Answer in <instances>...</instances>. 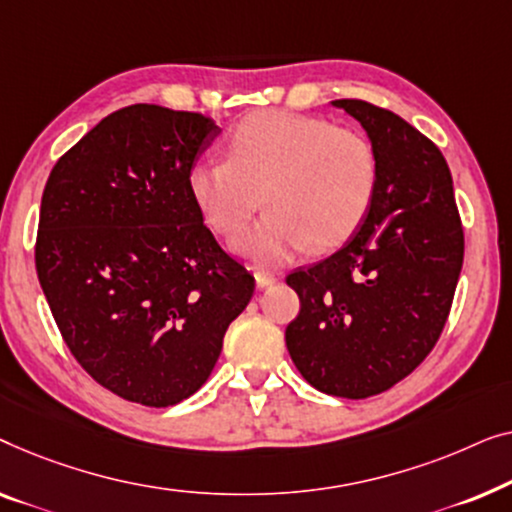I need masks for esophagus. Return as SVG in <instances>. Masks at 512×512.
<instances>
[{"label": "esophagus", "instance_id": "esophagus-1", "mask_svg": "<svg viewBox=\"0 0 512 512\" xmlns=\"http://www.w3.org/2000/svg\"><path fill=\"white\" fill-rule=\"evenodd\" d=\"M276 276H271V273H257L255 276V283H257V290H266V287H271L276 283Z\"/></svg>", "mask_w": 512, "mask_h": 512}]
</instances>
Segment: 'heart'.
<instances>
[{"instance_id": "heart-1", "label": "heart", "mask_w": 512, "mask_h": 512, "mask_svg": "<svg viewBox=\"0 0 512 512\" xmlns=\"http://www.w3.org/2000/svg\"><path fill=\"white\" fill-rule=\"evenodd\" d=\"M227 157L192 164L187 187L206 225L229 241L243 234L264 197L269 213L234 246L255 269H278L311 246H343L376 197L369 139L325 118L250 113L229 134Z\"/></svg>"}]
</instances>
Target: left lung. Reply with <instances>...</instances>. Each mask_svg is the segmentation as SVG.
Wrapping results in <instances>:
<instances>
[{"label": "left lung", "instance_id": "8db88e82", "mask_svg": "<svg viewBox=\"0 0 512 512\" xmlns=\"http://www.w3.org/2000/svg\"><path fill=\"white\" fill-rule=\"evenodd\" d=\"M331 104L369 134L376 197L338 253L287 276L301 308L285 343L315 390L366 399L434 350L462 271L464 229L448 162L427 136L362 99Z\"/></svg>", "mask_w": 512, "mask_h": 512}]
</instances>
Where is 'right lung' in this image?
I'll return each instance as SVG.
<instances>
[{"label":"right lung","mask_w":512,"mask_h":512,"mask_svg":"<svg viewBox=\"0 0 512 512\" xmlns=\"http://www.w3.org/2000/svg\"><path fill=\"white\" fill-rule=\"evenodd\" d=\"M218 134L201 113L125 106L57 160L41 197L34 259L57 329L99 385L143 406L206 383L255 292L187 187Z\"/></svg>","instance_id":"right-lung-1"}]
</instances>
